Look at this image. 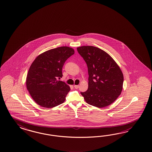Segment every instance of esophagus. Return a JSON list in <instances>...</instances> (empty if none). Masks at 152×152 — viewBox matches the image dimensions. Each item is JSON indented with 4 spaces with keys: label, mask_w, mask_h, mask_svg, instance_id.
I'll list each match as a JSON object with an SVG mask.
<instances>
[{
    "label": "esophagus",
    "mask_w": 152,
    "mask_h": 152,
    "mask_svg": "<svg viewBox=\"0 0 152 152\" xmlns=\"http://www.w3.org/2000/svg\"><path fill=\"white\" fill-rule=\"evenodd\" d=\"M74 88H75L76 89H77L79 88V85H74Z\"/></svg>",
    "instance_id": "1"
}]
</instances>
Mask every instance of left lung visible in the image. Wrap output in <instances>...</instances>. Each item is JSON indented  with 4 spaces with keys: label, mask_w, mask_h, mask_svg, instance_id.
Wrapping results in <instances>:
<instances>
[{
    "label": "left lung",
    "mask_w": 152,
    "mask_h": 152,
    "mask_svg": "<svg viewBox=\"0 0 152 152\" xmlns=\"http://www.w3.org/2000/svg\"><path fill=\"white\" fill-rule=\"evenodd\" d=\"M88 68V90L81 92L85 101L97 107L109 106L121 94L124 76L118 64L106 52L94 46L77 48Z\"/></svg>",
    "instance_id": "obj_1"
}]
</instances>
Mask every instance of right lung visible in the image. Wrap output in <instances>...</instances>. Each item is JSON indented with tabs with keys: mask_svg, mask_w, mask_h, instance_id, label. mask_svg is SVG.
Returning <instances> with one entry per match:
<instances>
[{
	"mask_svg": "<svg viewBox=\"0 0 152 152\" xmlns=\"http://www.w3.org/2000/svg\"><path fill=\"white\" fill-rule=\"evenodd\" d=\"M75 51L67 46L46 51L37 56L31 65L26 78V86L33 100L46 108H52L64 102L70 91L62 78L64 62Z\"/></svg>",
	"mask_w": 152,
	"mask_h": 152,
	"instance_id": "1",
	"label": "right lung"
}]
</instances>
